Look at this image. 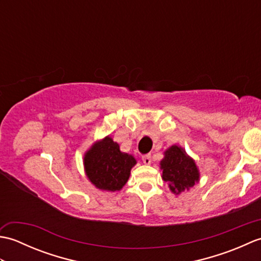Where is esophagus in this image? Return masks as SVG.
<instances>
[{
    "mask_svg": "<svg viewBox=\"0 0 261 261\" xmlns=\"http://www.w3.org/2000/svg\"><path fill=\"white\" fill-rule=\"evenodd\" d=\"M142 162L145 165H150L151 164V156H150V154H145V156H142Z\"/></svg>",
    "mask_w": 261,
    "mask_h": 261,
    "instance_id": "obj_1",
    "label": "esophagus"
}]
</instances>
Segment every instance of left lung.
Listing matches in <instances>:
<instances>
[{"label": "left lung", "mask_w": 261, "mask_h": 261, "mask_svg": "<svg viewBox=\"0 0 261 261\" xmlns=\"http://www.w3.org/2000/svg\"><path fill=\"white\" fill-rule=\"evenodd\" d=\"M159 165L163 180L167 182L170 192L175 195L190 191L191 187L199 181L201 175L195 160L178 145L166 149Z\"/></svg>", "instance_id": "obj_1"}]
</instances>
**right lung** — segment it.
Listing matches in <instances>:
<instances>
[{
	"instance_id": "obj_1",
	"label": "right lung",
	"mask_w": 261,
	"mask_h": 261,
	"mask_svg": "<svg viewBox=\"0 0 261 261\" xmlns=\"http://www.w3.org/2000/svg\"><path fill=\"white\" fill-rule=\"evenodd\" d=\"M83 164L92 185L103 192H116L126 184L137 160L132 154L122 152L119 143L107 136L87 149Z\"/></svg>"
}]
</instances>
